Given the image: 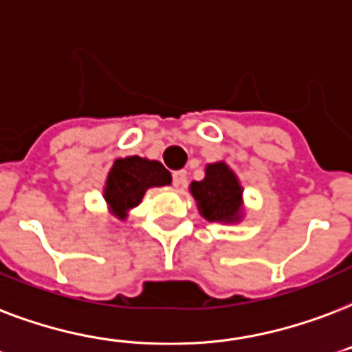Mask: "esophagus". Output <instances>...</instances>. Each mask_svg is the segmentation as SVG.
Here are the masks:
<instances>
[{"label":"esophagus","instance_id":"esophagus-1","mask_svg":"<svg viewBox=\"0 0 352 352\" xmlns=\"http://www.w3.org/2000/svg\"><path fill=\"white\" fill-rule=\"evenodd\" d=\"M186 171H173V186L182 188L186 186Z\"/></svg>","mask_w":352,"mask_h":352}]
</instances>
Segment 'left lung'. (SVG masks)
Masks as SVG:
<instances>
[{"label": "left lung", "mask_w": 352, "mask_h": 352, "mask_svg": "<svg viewBox=\"0 0 352 352\" xmlns=\"http://www.w3.org/2000/svg\"><path fill=\"white\" fill-rule=\"evenodd\" d=\"M190 192L197 201L199 214L208 221L236 223L241 218L243 190L240 181L225 162L208 164L203 181L190 184Z\"/></svg>", "instance_id": "left-lung-1"}]
</instances>
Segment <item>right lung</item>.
I'll list each match as a JSON object with an SVG mask.
<instances>
[{"label":"right lung","mask_w":352,"mask_h":352,"mask_svg":"<svg viewBox=\"0 0 352 352\" xmlns=\"http://www.w3.org/2000/svg\"><path fill=\"white\" fill-rule=\"evenodd\" d=\"M168 184H171V173L158 160L142 157L118 158L104 182L103 197L112 214L125 219L131 208L140 205L149 188Z\"/></svg>","instance_id":"right-lung-1"}]
</instances>
